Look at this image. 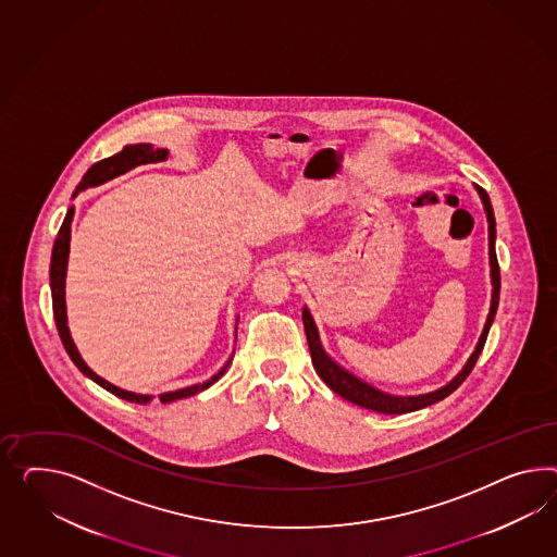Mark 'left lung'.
Here are the masks:
<instances>
[{"mask_svg": "<svg viewBox=\"0 0 557 557\" xmlns=\"http://www.w3.org/2000/svg\"><path fill=\"white\" fill-rule=\"evenodd\" d=\"M476 193L481 196L482 207L486 212V221H488V263H491V286H493V294H491V308H488V317L484 322V329L481 332V338L474 346L472 355L468 357L465 362L462 371L451 379L450 383H446L444 387H440L436 392L421 393V395H392V393L381 392L373 387L371 383L362 381L361 376L352 375L350 371H346L343 364L332 359L331 355L324 350L320 334H318L317 322L310 314V310L304 306L301 310V320H304V329H306V338H308V346H310V355H312V362L317 369L320 379L331 387L332 392L341 395L346 401L355 404V406L371 409L376 413H387V416H397V413H409V411H418L423 407L432 406L442 401L444 397H448L451 392H456L462 381L470 375V371L474 369V364L479 361V355L482 352V346L486 343L488 331L495 322L496 308H498V294H500V271H498V261H496L495 240H496V223L495 212H493V205L491 198L482 190L481 186H474Z\"/></svg>", "mask_w": 557, "mask_h": 557, "instance_id": "8db88e82", "label": "left lung"}]
</instances>
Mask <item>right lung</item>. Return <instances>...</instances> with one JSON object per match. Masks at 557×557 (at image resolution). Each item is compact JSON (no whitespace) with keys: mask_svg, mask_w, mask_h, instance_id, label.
Here are the masks:
<instances>
[{"mask_svg":"<svg viewBox=\"0 0 557 557\" xmlns=\"http://www.w3.org/2000/svg\"><path fill=\"white\" fill-rule=\"evenodd\" d=\"M164 160H168V150H164V148H153L151 144L125 146L120 153H115V156H111V158H106V160L90 165L89 170H87V174L83 176V181L78 182V186H76V190L73 193V198H75L76 195H81L83 190H87V188H95V186H99V184H106V182L117 178V176L129 172V170H134L137 165L156 164V162H164ZM73 216H75V207H71V209L66 211V216H64V221H62L61 231H59V235H57V239H54L52 257H50L52 310H54V320H57V329H59V334H61L62 345L66 348L69 357H71L76 367H78V371H81L83 375L92 379L97 385H101L103 389L113 393V395H117V397L125 399V401L150 404L151 399H153V395L125 392V389H121L117 385L106 381L103 376L97 375V373L90 369L89 364L83 361V357H81V352H78V348H76L75 341H73V336H71V331H69V318H66V298H64L66 294H64V286H66V265H69V251H71V223H73ZM237 324H239V317H237ZM237 324H235V332H237ZM231 361H233V357L225 362V367H221L219 373H214V375H212L209 381H205V383H196V385L182 387V389H176V392L162 393V395H160V401H162V404H170V401L184 399V397H190V395H196V393L209 389L212 383H216L221 376L225 375L226 367L231 364Z\"/></svg>","mask_w":557,"mask_h":557,"instance_id":"1","label":"right lung"}]
</instances>
